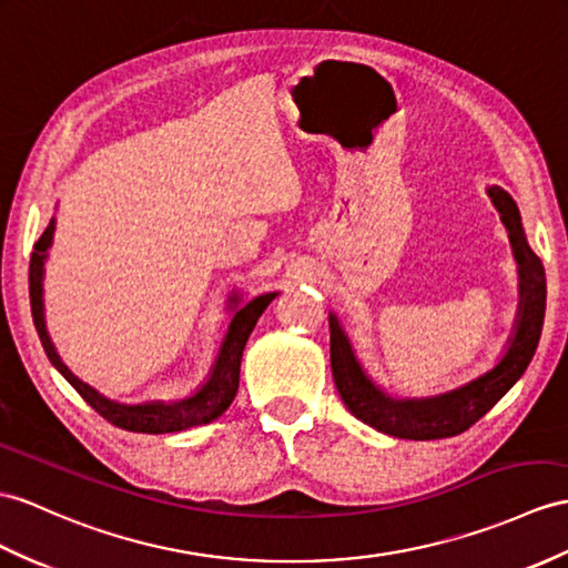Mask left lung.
Returning <instances> with one entry per match:
<instances>
[{
    "mask_svg": "<svg viewBox=\"0 0 568 568\" xmlns=\"http://www.w3.org/2000/svg\"><path fill=\"white\" fill-rule=\"evenodd\" d=\"M487 192L508 231L520 276V303L514 337L508 339L506 354L491 371L444 395L395 399L385 395L358 366L349 337L344 335L337 315L329 313V364L342 403L356 419L383 434L409 440L458 436L499 403L532 362L539 335H542L547 306L545 267L542 260L530 251L528 241H525L520 212L514 197L499 185H491Z\"/></svg>",
    "mask_w": 568,
    "mask_h": 568,
    "instance_id": "obj_1",
    "label": "left lung"
}]
</instances>
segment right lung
Here are the masks:
<instances>
[{
  "mask_svg": "<svg viewBox=\"0 0 568 568\" xmlns=\"http://www.w3.org/2000/svg\"><path fill=\"white\" fill-rule=\"evenodd\" d=\"M52 233H54V219H50V226L33 245L31 267H29V292H31V313H33L38 337L43 342V349L52 362V366L62 373L67 383L72 385V388L84 397L103 419L124 428V432L171 434V432H185V428H192V426L210 424L216 417H221L239 393L241 358H243L245 342L251 337L257 317L265 313V308L270 306L276 294L255 296L253 301H247L245 306H241V298L236 294L229 298V306L233 308L229 332L224 342H221V349L212 366L210 378H206V383L195 395L178 399V403H161V399H156V403L122 405V403H115V399L103 397L84 381H79L74 373L62 364V358L52 347L50 335L45 329V315H43V267H45L48 247L52 245Z\"/></svg>",
  "mask_w": 568,
  "mask_h": 568,
  "instance_id": "add662e5",
  "label": "right lung"
}]
</instances>
